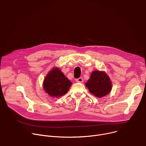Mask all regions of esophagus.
<instances>
[{"mask_svg": "<svg viewBox=\"0 0 146 146\" xmlns=\"http://www.w3.org/2000/svg\"><path fill=\"white\" fill-rule=\"evenodd\" d=\"M76 82L77 83H83V78L82 77H80L78 78H77L76 80Z\"/></svg>", "mask_w": 146, "mask_h": 146, "instance_id": "obj_1", "label": "esophagus"}]
</instances>
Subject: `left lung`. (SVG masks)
<instances>
[{
    "label": "left lung",
    "instance_id": "left-lung-1",
    "mask_svg": "<svg viewBox=\"0 0 146 146\" xmlns=\"http://www.w3.org/2000/svg\"><path fill=\"white\" fill-rule=\"evenodd\" d=\"M89 91L95 96L101 98L109 94L112 89V82L104 72L95 70L86 83Z\"/></svg>",
    "mask_w": 146,
    "mask_h": 146
}]
</instances>
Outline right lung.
I'll list each match as a JSON object with an SVG mask.
<instances>
[{
    "mask_svg": "<svg viewBox=\"0 0 146 146\" xmlns=\"http://www.w3.org/2000/svg\"><path fill=\"white\" fill-rule=\"evenodd\" d=\"M72 83L61 70L55 68L46 75L43 83V88L52 97H59L68 92Z\"/></svg>",
    "mask_w": 146,
    "mask_h": 146,
    "instance_id": "right-lung-1",
    "label": "right lung"
}]
</instances>
